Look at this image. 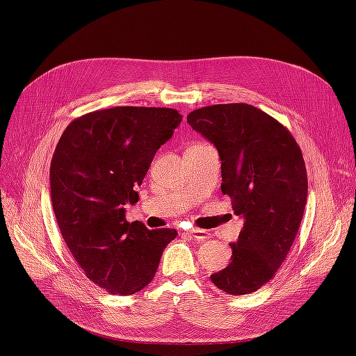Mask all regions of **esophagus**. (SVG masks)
Here are the masks:
<instances>
[{
	"mask_svg": "<svg viewBox=\"0 0 356 356\" xmlns=\"http://www.w3.org/2000/svg\"><path fill=\"white\" fill-rule=\"evenodd\" d=\"M186 235H189V236L196 238V239H208L211 236V234L208 231L199 229V228H193V229L188 231V232H186Z\"/></svg>",
	"mask_w": 356,
	"mask_h": 356,
	"instance_id": "1",
	"label": "esophagus"
}]
</instances>
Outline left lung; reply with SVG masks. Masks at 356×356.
I'll list each match as a JSON object with an SVG mask.
<instances>
[{"label": "left lung", "mask_w": 356, "mask_h": 356, "mask_svg": "<svg viewBox=\"0 0 356 356\" xmlns=\"http://www.w3.org/2000/svg\"><path fill=\"white\" fill-rule=\"evenodd\" d=\"M189 125L220 157V191L244 218L232 259L211 275L228 294H250L275 275L300 228L307 200L302 149L275 118L248 104H219L192 111Z\"/></svg>", "instance_id": "obj_1"}]
</instances>
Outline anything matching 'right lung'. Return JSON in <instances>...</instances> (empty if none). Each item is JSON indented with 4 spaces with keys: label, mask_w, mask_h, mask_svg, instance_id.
<instances>
[{
    "label": "right lung",
    "mask_w": 356,
    "mask_h": 356,
    "mask_svg": "<svg viewBox=\"0 0 356 356\" xmlns=\"http://www.w3.org/2000/svg\"><path fill=\"white\" fill-rule=\"evenodd\" d=\"M181 115L172 108L115 106L73 120L50 164L51 204L59 229L92 283L129 296L152 282L176 229L127 222L157 149Z\"/></svg>",
    "instance_id": "add662e5"
}]
</instances>
